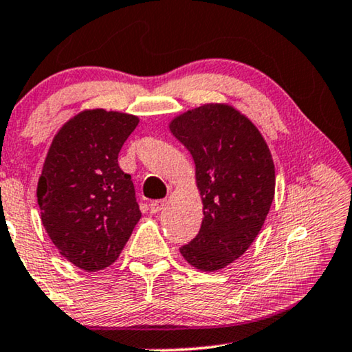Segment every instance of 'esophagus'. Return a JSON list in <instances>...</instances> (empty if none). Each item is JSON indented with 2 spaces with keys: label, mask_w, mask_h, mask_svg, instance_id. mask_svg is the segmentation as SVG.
I'll use <instances>...</instances> for the list:
<instances>
[{
  "label": "esophagus",
  "mask_w": 352,
  "mask_h": 352,
  "mask_svg": "<svg viewBox=\"0 0 352 352\" xmlns=\"http://www.w3.org/2000/svg\"><path fill=\"white\" fill-rule=\"evenodd\" d=\"M166 202H167V199H157V201H153L151 204H150V212L151 214H157V212H160L162 207L166 206Z\"/></svg>",
  "instance_id": "esophagus-1"
}]
</instances>
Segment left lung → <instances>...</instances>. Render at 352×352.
I'll return each instance as SVG.
<instances>
[{"instance_id":"obj_1","label":"left lung","mask_w":352,"mask_h":352,"mask_svg":"<svg viewBox=\"0 0 352 352\" xmlns=\"http://www.w3.org/2000/svg\"><path fill=\"white\" fill-rule=\"evenodd\" d=\"M170 132L191 153L204 219L180 247L188 263L217 271L249 249L274 199V162L250 120L230 105L207 103L177 116Z\"/></svg>"}]
</instances>
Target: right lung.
Masks as SVG:
<instances>
[{"instance_id": "1", "label": "right lung", "mask_w": 352, "mask_h": 352, "mask_svg": "<svg viewBox=\"0 0 352 352\" xmlns=\"http://www.w3.org/2000/svg\"><path fill=\"white\" fill-rule=\"evenodd\" d=\"M137 124L126 113L82 111L57 132L44 161L43 226L60 255L89 273L115 263L142 217L131 175L118 164Z\"/></svg>"}]
</instances>
